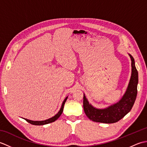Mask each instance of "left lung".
<instances>
[{
  "mask_svg": "<svg viewBox=\"0 0 147 147\" xmlns=\"http://www.w3.org/2000/svg\"><path fill=\"white\" fill-rule=\"evenodd\" d=\"M131 59L132 73L125 94L117 104L105 109H95L90 105L85 94L83 95V109L86 116L90 120L102 123H114L121 120L132 109L137 95L138 73L135 64V59L129 54Z\"/></svg>",
  "mask_w": 147,
  "mask_h": 147,
  "instance_id": "1",
  "label": "left lung"
}]
</instances>
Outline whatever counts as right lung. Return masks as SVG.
Returning <instances> with one entry per match:
<instances>
[{
  "mask_svg": "<svg viewBox=\"0 0 147 147\" xmlns=\"http://www.w3.org/2000/svg\"><path fill=\"white\" fill-rule=\"evenodd\" d=\"M67 97L65 98L64 99V102H62V104L61 106V108L60 109V111H59L58 113L56 114L55 115H54V117H52L51 118L47 120H45V121H31V120H28L27 119H25L28 123H29L30 124H33V125H44V124H49V123H52V122H54L55 121H56L57 119L61 116V115L62 113V111H63V109H64V104L65 101H66Z\"/></svg>",
  "mask_w": 147,
  "mask_h": 147,
  "instance_id": "right-lung-1",
  "label": "right lung"
}]
</instances>
